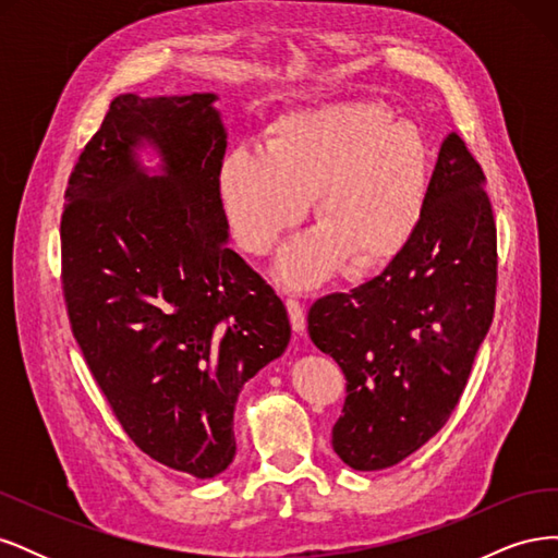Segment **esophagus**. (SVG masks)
I'll use <instances>...</instances> for the list:
<instances>
[{
  "mask_svg": "<svg viewBox=\"0 0 558 558\" xmlns=\"http://www.w3.org/2000/svg\"><path fill=\"white\" fill-rule=\"evenodd\" d=\"M286 307H289V316H291V326L298 335H302L307 330V316H305V305L302 302L289 298L286 300Z\"/></svg>",
  "mask_w": 558,
  "mask_h": 558,
  "instance_id": "esophagus-1",
  "label": "esophagus"
}]
</instances>
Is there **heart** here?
Returning <instances> with one entry per match:
<instances>
[{
  "label": "heart",
  "instance_id": "obj_1",
  "mask_svg": "<svg viewBox=\"0 0 558 558\" xmlns=\"http://www.w3.org/2000/svg\"><path fill=\"white\" fill-rule=\"evenodd\" d=\"M314 193L320 223L275 263V279L289 291L316 289L353 256L365 269L408 246L426 209V142L391 111L353 99L279 116L267 146L238 144L218 170L232 238L253 256L302 221Z\"/></svg>",
  "mask_w": 558,
  "mask_h": 558
}]
</instances>
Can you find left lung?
I'll list each match as a JSON object with an SVG mask.
<instances>
[{
	"label": "left lung",
	"instance_id": "left-lung-1",
	"mask_svg": "<svg viewBox=\"0 0 558 558\" xmlns=\"http://www.w3.org/2000/svg\"><path fill=\"white\" fill-rule=\"evenodd\" d=\"M496 223L484 172L451 132L412 240L379 277L316 300L312 342L342 367L347 400L332 449L384 470L440 430L494 320Z\"/></svg>",
	"mask_w": 558,
	"mask_h": 558
}]
</instances>
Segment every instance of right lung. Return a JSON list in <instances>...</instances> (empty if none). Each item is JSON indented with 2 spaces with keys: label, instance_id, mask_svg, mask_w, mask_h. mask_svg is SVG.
I'll return each instance as SVG.
<instances>
[{
  "label": "right lung",
  "instance_id": "add662e5",
  "mask_svg": "<svg viewBox=\"0 0 558 558\" xmlns=\"http://www.w3.org/2000/svg\"><path fill=\"white\" fill-rule=\"evenodd\" d=\"M216 99L116 97L60 226L66 312L97 386L134 445L197 480L232 463L242 386L291 340L272 286L228 246Z\"/></svg>",
  "mask_w": 558,
  "mask_h": 558
}]
</instances>
